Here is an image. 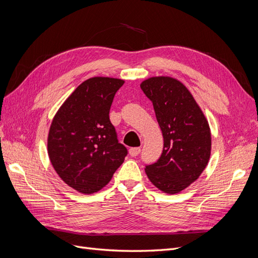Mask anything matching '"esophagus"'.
<instances>
[{
	"label": "esophagus",
	"mask_w": 258,
	"mask_h": 258,
	"mask_svg": "<svg viewBox=\"0 0 258 258\" xmlns=\"http://www.w3.org/2000/svg\"><path fill=\"white\" fill-rule=\"evenodd\" d=\"M128 153L131 156H137L140 153V148H131L128 150Z\"/></svg>",
	"instance_id": "34e87169"
}]
</instances>
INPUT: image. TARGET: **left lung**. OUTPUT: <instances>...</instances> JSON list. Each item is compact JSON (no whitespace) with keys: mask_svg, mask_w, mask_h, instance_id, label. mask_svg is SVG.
I'll return each mask as SVG.
<instances>
[{"mask_svg":"<svg viewBox=\"0 0 258 258\" xmlns=\"http://www.w3.org/2000/svg\"><path fill=\"white\" fill-rule=\"evenodd\" d=\"M141 90L151 99L164 138L156 163L145 168L151 183L177 194L195 182L211 155V131L205 113L182 82L169 76L144 80Z\"/></svg>","mask_w":258,"mask_h":258,"instance_id":"obj_1","label":"left lung"}]
</instances>
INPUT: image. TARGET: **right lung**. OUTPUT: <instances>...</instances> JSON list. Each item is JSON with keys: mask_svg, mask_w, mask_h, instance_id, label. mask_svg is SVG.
Returning a JSON list of instances; mask_svg holds the SVG:
<instances>
[{"mask_svg": "<svg viewBox=\"0 0 258 258\" xmlns=\"http://www.w3.org/2000/svg\"><path fill=\"white\" fill-rule=\"evenodd\" d=\"M124 80L92 77L65 99L52 119L47 150L55 172L82 194L101 190L127 154L109 120L114 94Z\"/></svg>", "mask_w": 258, "mask_h": 258, "instance_id": "right-lung-1", "label": "right lung"}]
</instances>
